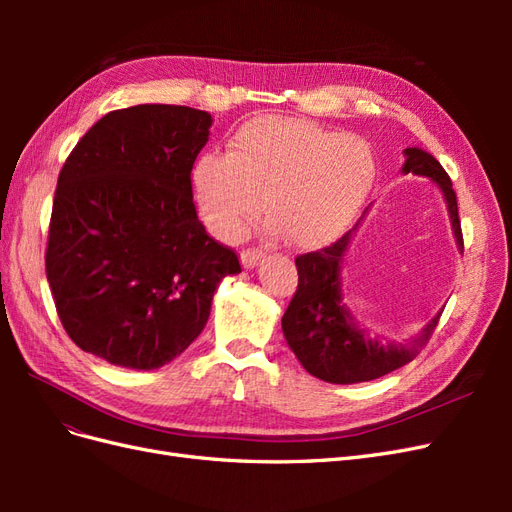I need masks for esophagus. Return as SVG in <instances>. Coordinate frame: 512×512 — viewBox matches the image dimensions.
<instances>
[{
	"label": "esophagus",
	"instance_id": "34e87169",
	"mask_svg": "<svg viewBox=\"0 0 512 512\" xmlns=\"http://www.w3.org/2000/svg\"><path fill=\"white\" fill-rule=\"evenodd\" d=\"M262 258H265L262 250H243L241 252V265H243V269H254V267L260 265Z\"/></svg>",
	"mask_w": 512,
	"mask_h": 512
}]
</instances>
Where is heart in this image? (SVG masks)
<instances>
[{"label":"heart","mask_w":512,"mask_h":512,"mask_svg":"<svg viewBox=\"0 0 512 512\" xmlns=\"http://www.w3.org/2000/svg\"><path fill=\"white\" fill-rule=\"evenodd\" d=\"M371 147L297 117H256L230 136L226 153L194 162L190 185L198 218L215 237H241L262 209L292 247L337 239L361 211L374 181Z\"/></svg>","instance_id":"obj_1"}]
</instances>
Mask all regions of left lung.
Segmentation results:
<instances>
[{"label":"left lung","mask_w":512,"mask_h":512,"mask_svg":"<svg viewBox=\"0 0 512 512\" xmlns=\"http://www.w3.org/2000/svg\"><path fill=\"white\" fill-rule=\"evenodd\" d=\"M404 156L406 162L401 166V173L427 177L440 188L455 243L463 252L457 196L451 177L446 175L442 164L423 149L408 147ZM361 220L333 245L297 256L294 262L299 271V286L282 318L284 337L299 363L312 376L331 384L376 380L404 367L423 350L440 320V314L433 316L421 333L404 344L382 342L380 337H371L356 324L350 307L344 303L342 269L350 239Z\"/></svg>","instance_id":"1"}]
</instances>
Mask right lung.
<instances>
[{
	"mask_svg": "<svg viewBox=\"0 0 512 512\" xmlns=\"http://www.w3.org/2000/svg\"><path fill=\"white\" fill-rule=\"evenodd\" d=\"M211 115L138 104L104 115L57 179L46 280L61 324L111 365L158 369L205 329L237 254L198 220L190 175Z\"/></svg>",
	"mask_w": 512,
	"mask_h": 512,
	"instance_id": "1",
	"label": "right lung"
}]
</instances>
